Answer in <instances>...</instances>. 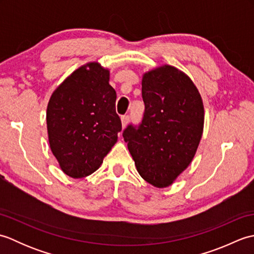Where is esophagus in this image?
<instances>
[{
	"label": "esophagus",
	"mask_w": 254,
	"mask_h": 254,
	"mask_svg": "<svg viewBox=\"0 0 254 254\" xmlns=\"http://www.w3.org/2000/svg\"><path fill=\"white\" fill-rule=\"evenodd\" d=\"M128 121H130V116H122L121 117V122H122V127H126L127 124L128 123Z\"/></svg>",
	"instance_id": "obj_1"
}]
</instances>
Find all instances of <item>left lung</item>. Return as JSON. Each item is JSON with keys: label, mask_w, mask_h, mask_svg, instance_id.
Listing matches in <instances>:
<instances>
[{"label": "left lung", "mask_w": 254, "mask_h": 254, "mask_svg": "<svg viewBox=\"0 0 254 254\" xmlns=\"http://www.w3.org/2000/svg\"><path fill=\"white\" fill-rule=\"evenodd\" d=\"M142 97V121L128 124L122 136L143 179L166 188L195 155L203 133V101L192 80L170 65L144 74Z\"/></svg>", "instance_id": "1"}]
</instances>
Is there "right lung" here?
I'll use <instances>...</instances> for the list:
<instances>
[{
    "label": "right lung",
    "instance_id": "obj_1",
    "mask_svg": "<svg viewBox=\"0 0 254 254\" xmlns=\"http://www.w3.org/2000/svg\"><path fill=\"white\" fill-rule=\"evenodd\" d=\"M116 99L109 71L98 63L77 68L52 94L48 135L64 174L83 178L99 168L122 130Z\"/></svg>",
    "mask_w": 254,
    "mask_h": 254
}]
</instances>
